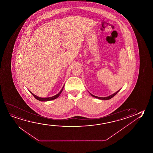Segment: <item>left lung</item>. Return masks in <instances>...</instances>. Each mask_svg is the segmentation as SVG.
<instances>
[{
	"label": "left lung",
	"instance_id": "8db88e82",
	"mask_svg": "<svg viewBox=\"0 0 153 153\" xmlns=\"http://www.w3.org/2000/svg\"><path fill=\"white\" fill-rule=\"evenodd\" d=\"M120 89L119 90H118L117 92H115L114 93H113V94H111L110 95H109L108 97H97V96H95L94 95H93V94H91V93H89L90 94L92 95V97H95V98H97V99H100V100H110V99H111V98H112L113 97H114L116 94L118 93V92H119L120 91Z\"/></svg>",
	"mask_w": 153,
	"mask_h": 153
}]
</instances>
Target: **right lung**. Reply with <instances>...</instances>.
Segmentation results:
<instances>
[{"instance_id":"add662e5","label":"right lung","mask_w":153,"mask_h":153,"mask_svg":"<svg viewBox=\"0 0 153 153\" xmlns=\"http://www.w3.org/2000/svg\"><path fill=\"white\" fill-rule=\"evenodd\" d=\"M64 86L62 88V89H61V91H60V92L58 93V94H56V95H55L54 96H53V97H38V96H36V95H35V94H33V93H32L31 91H30V92L31 93V94H32V95H33V97H35V99H36V100H38L39 101H40L42 102H46V101H51V100H53L54 99H56V98H58V97H59V95H60V94L61 93V92L62 91V90H63V88H64Z\"/></svg>"}]
</instances>
